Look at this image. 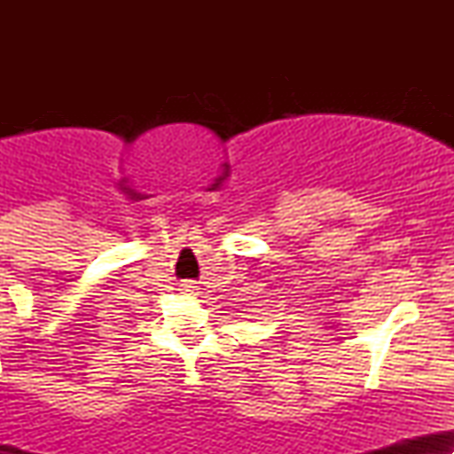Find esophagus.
<instances>
[{"label": "esophagus", "instance_id": "esophagus-1", "mask_svg": "<svg viewBox=\"0 0 454 454\" xmlns=\"http://www.w3.org/2000/svg\"><path fill=\"white\" fill-rule=\"evenodd\" d=\"M192 288H194V286H187V284L184 286V290H185V293H192Z\"/></svg>", "mask_w": 454, "mask_h": 454}]
</instances>
